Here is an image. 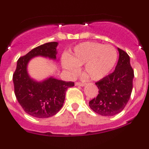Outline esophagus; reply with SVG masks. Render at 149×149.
<instances>
[{"mask_svg":"<svg viewBox=\"0 0 149 149\" xmlns=\"http://www.w3.org/2000/svg\"><path fill=\"white\" fill-rule=\"evenodd\" d=\"M76 86H84L86 85L85 83H81V82H76L75 83Z\"/></svg>","mask_w":149,"mask_h":149,"instance_id":"obj_1","label":"esophagus"}]
</instances>
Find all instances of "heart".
<instances>
[{
    "label": "heart",
    "mask_w": 149,
    "mask_h": 149,
    "mask_svg": "<svg viewBox=\"0 0 149 149\" xmlns=\"http://www.w3.org/2000/svg\"><path fill=\"white\" fill-rule=\"evenodd\" d=\"M118 58L116 48L111 45L94 42L77 44L69 51L68 56L62 58V65L65 71L74 75L79 66L84 65V71L93 81H101L112 72Z\"/></svg>",
    "instance_id": "b5f03b06"
}]
</instances>
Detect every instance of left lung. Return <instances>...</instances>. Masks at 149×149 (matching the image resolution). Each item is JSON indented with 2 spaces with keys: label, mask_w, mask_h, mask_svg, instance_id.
<instances>
[{
  "label": "left lung",
  "mask_w": 149,
  "mask_h": 149,
  "mask_svg": "<svg viewBox=\"0 0 149 149\" xmlns=\"http://www.w3.org/2000/svg\"><path fill=\"white\" fill-rule=\"evenodd\" d=\"M118 51L119 56L115 70L95 83L98 95L89 103L93 111L104 116H112L122 112L132 92L134 74L130 57L120 48Z\"/></svg>",
  "instance_id": "obj_1"
}]
</instances>
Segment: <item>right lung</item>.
Here are the masks:
<instances>
[{
    "label": "right lung",
    "instance_id": "obj_1",
    "mask_svg": "<svg viewBox=\"0 0 149 149\" xmlns=\"http://www.w3.org/2000/svg\"><path fill=\"white\" fill-rule=\"evenodd\" d=\"M58 44L52 42L38 46L17 61L13 77L15 97L24 110L36 118L44 119L57 113L64 103L67 89L74 86L73 82L60 81L53 76L36 81L29 74L27 66L33 58L42 56L59 61L56 56Z\"/></svg>",
    "mask_w": 149,
    "mask_h": 149
}]
</instances>
